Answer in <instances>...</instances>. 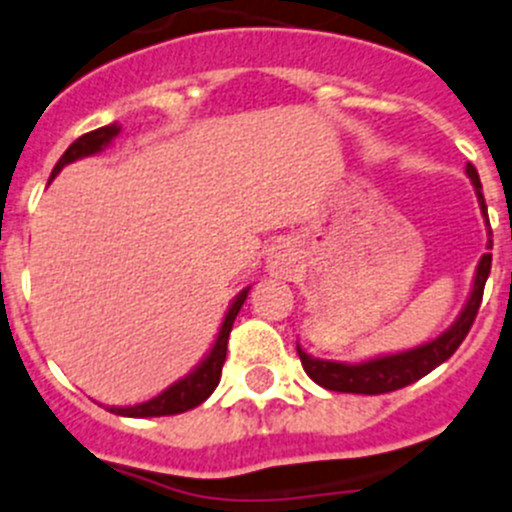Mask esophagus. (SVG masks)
<instances>
[{
    "instance_id": "1",
    "label": "esophagus",
    "mask_w": 512,
    "mask_h": 512,
    "mask_svg": "<svg viewBox=\"0 0 512 512\" xmlns=\"http://www.w3.org/2000/svg\"><path fill=\"white\" fill-rule=\"evenodd\" d=\"M265 262L270 275H275V278H288L295 267V252L288 245H272Z\"/></svg>"
}]
</instances>
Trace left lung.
<instances>
[{"label":"left lung","instance_id":"obj_1","mask_svg":"<svg viewBox=\"0 0 512 512\" xmlns=\"http://www.w3.org/2000/svg\"><path fill=\"white\" fill-rule=\"evenodd\" d=\"M465 174L470 176L472 186H475L477 202H480V212L482 217H485L487 227H490L477 169L472 164H467ZM487 250H493V240H487ZM490 265H493V255L485 252V255L480 257V262H477L475 280H472V290L465 308H462V313L457 315V321L452 323L447 331L439 333L437 338H432V341L422 343V346L417 348H409V351L386 353V356L369 358V361H361V364L313 358L310 353H305L303 348L298 346V356L305 374H308L315 384L323 386V389L343 391V394H386V391H396L414 384V381L427 376L432 369H437L439 364H444V361H447L457 348H460V343L465 341L472 323H475L477 310H480L482 290H485V280L487 275H490Z\"/></svg>","mask_w":512,"mask_h":512}]
</instances>
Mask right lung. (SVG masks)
<instances>
[{
	"instance_id": "1",
	"label": "right lung",
	"mask_w": 512,
	"mask_h": 512,
	"mask_svg": "<svg viewBox=\"0 0 512 512\" xmlns=\"http://www.w3.org/2000/svg\"><path fill=\"white\" fill-rule=\"evenodd\" d=\"M121 133V126L118 123H111V126H103V128H95V131L85 133L80 136L78 141H73L68 146V151L60 156V161L55 164L52 169L50 181L60 174L62 169L73 161L85 159V156H95L100 154L113 138ZM247 293H250V285L245 290L234 295L232 305L227 308L224 313V321L222 328H219L217 338H214L212 348H209L207 356L199 361L184 379L174 381L169 389L161 391L159 396L154 399L141 401V404H133V407H111L113 414H121V417H133V419H146V417H169V414H181V412H189V409L199 407L202 401L209 399L214 389L219 384V376H222V366H224V358H227V341H229V331H232V323L240 313L242 303L247 300Z\"/></svg>"
}]
</instances>
